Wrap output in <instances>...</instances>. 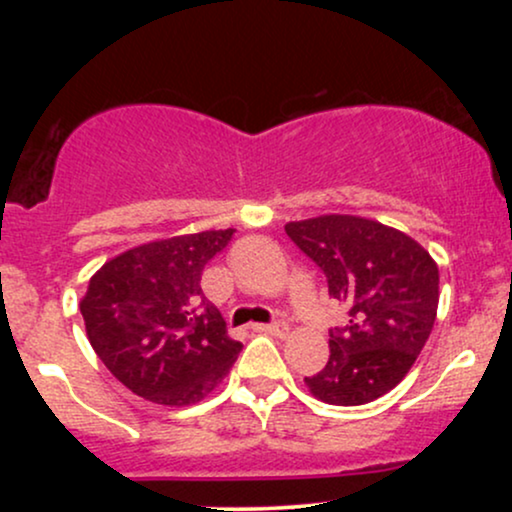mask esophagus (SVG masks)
<instances>
[{"mask_svg": "<svg viewBox=\"0 0 512 512\" xmlns=\"http://www.w3.org/2000/svg\"><path fill=\"white\" fill-rule=\"evenodd\" d=\"M252 330L284 339L286 334H289V325H284V322H274V325H252Z\"/></svg>", "mask_w": 512, "mask_h": 512, "instance_id": "1", "label": "esophagus"}]
</instances>
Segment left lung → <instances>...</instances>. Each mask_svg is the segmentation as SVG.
<instances>
[{"label": "left lung", "instance_id": "1", "mask_svg": "<svg viewBox=\"0 0 512 512\" xmlns=\"http://www.w3.org/2000/svg\"><path fill=\"white\" fill-rule=\"evenodd\" d=\"M284 228L349 310L344 330L330 337L327 366L305 378L310 395L337 407L383 397L431 337L440 298L436 260L407 233L363 216L325 214Z\"/></svg>", "mask_w": 512, "mask_h": 512}]
</instances>
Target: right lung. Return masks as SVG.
I'll return each instance as SVG.
<instances>
[{
	"label": "right lung",
	"mask_w": 512,
	"mask_h": 512,
	"mask_svg": "<svg viewBox=\"0 0 512 512\" xmlns=\"http://www.w3.org/2000/svg\"><path fill=\"white\" fill-rule=\"evenodd\" d=\"M202 231L154 240L113 257L88 281L79 308L86 337L127 390L166 407L204 399L243 344L228 337L202 272L233 236Z\"/></svg>",
	"instance_id": "right-lung-1"
}]
</instances>
